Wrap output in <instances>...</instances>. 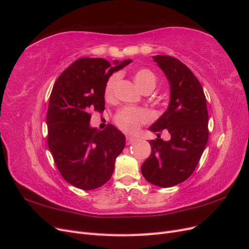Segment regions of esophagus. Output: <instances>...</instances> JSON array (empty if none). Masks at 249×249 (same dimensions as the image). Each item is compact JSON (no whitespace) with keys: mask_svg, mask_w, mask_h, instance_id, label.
Wrapping results in <instances>:
<instances>
[{"mask_svg":"<svg viewBox=\"0 0 249 249\" xmlns=\"http://www.w3.org/2000/svg\"><path fill=\"white\" fill-rule=\"evenodd\" d=\"M126 141H127V143H128V145H129V143L134 142L136 141V139L132 138V136H130V135H127V136H126Z\"/></svg>","mask_w":249,"mask_h":249,"instance_id":"obj_1","label":"esophagus"}]
</instances>
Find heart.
<instances>
[{
  "label": "heart",
  "mask_w": 249,
  "mask_h": 249,
  "mask_svg": "<svg viewBox=\"0 0 249 249\" xmlns=\"http://www.w3.org/2000/svg\"><path fill=\"white\" fill-rule=\"evenodd\" d=\"M118 79L119 73L111 74L107 78L106 86H104V97H106V99L108 100L113 98ZM134 82L142 91L148 89V88L154 89L156 85V76L150 69L141 68L135 71ZM150 119L151 115L148 110L126 107L120 109L116 114L115 122L120 129L127 132H134L139 129L142 124L150 121Z\"/></svg>",
  "instance_id": "obj_1"
}]
</instances>
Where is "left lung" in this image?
Segmentation results:
<instances>
[{"label": "left lung", "mask_w": 249, "mask_h": 249, "mask_svg": "<svg viewBox=\"0 0 249 249\" xmlns=\"http://www.w3.org/2000/svg\"><path fill=\"white\" fill-rule=\"evenodd\" d=\"M153 60L164 72L171 86L167 109L149 129L157 132L150 141L151 155L142 165L145 179L160 187H171L188 179L207 145L208 109L202 85L192 71L171 55H154ZM166 129L171 140L160 139Z\"/></svg>", "instance_id": "obj_1"}]
</instances>
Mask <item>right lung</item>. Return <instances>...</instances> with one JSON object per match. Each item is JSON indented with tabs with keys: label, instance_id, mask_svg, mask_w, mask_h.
<instances>
[{
	"label": "right lung",
	"instance_id": "obj_1",
	"mask_svg": "<svg viewBox=\"0 0 249 249\" xmlns=\"http://www.w3.org/2000/svg\"><path fill=\"white\" fill-rule=\"evenodd\" d=\"M131 63L81 58L64 70L51 93L46 114L47 145L62 177L79 189L92 190L113 175L115 160L125 147V135L108 124L90 127V110H104L107 78Z\"/></svg>",
	"mask_w": 249,
	"mask_h": 249
}]
</instances>
